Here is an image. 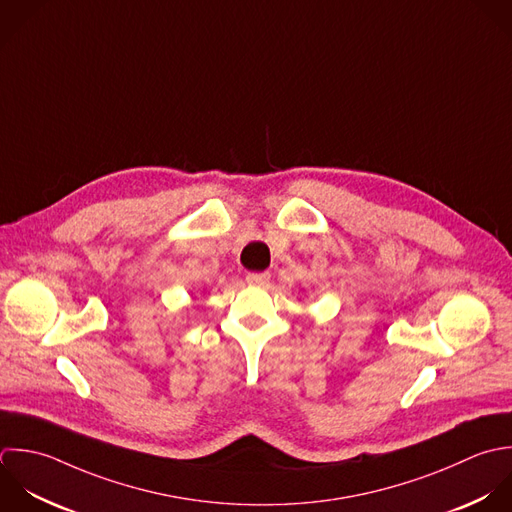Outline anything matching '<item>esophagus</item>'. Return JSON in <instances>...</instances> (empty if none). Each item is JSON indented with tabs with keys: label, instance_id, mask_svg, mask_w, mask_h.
<instances>
[{
	"label": "esophagus",
	"instance_id": "obj_1",
	"mask_svg": "<svg viewBox=\"0 0 512 512\" xmlns=\"http://www.w3.org/2000/svg\"><path fill=\"white\" fill-rule=\"evenodd\" d=\"M269 279H271V275L267 271H263V273H249L247 275V283L255 285V287H265L269 283Z\"/></svg>",
	"mask_w": 512,
	"mask_h": 512
}]
</instances>
